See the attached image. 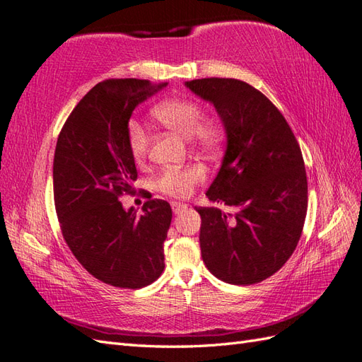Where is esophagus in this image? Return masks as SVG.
<instances>
[{"instance_id": "obj_1", "label": "esophagus", "mask_w": 362, "mask_h": 362, "mask_svg": "<svg viewBox=\"0 0 362 362\" xmlns=\"http://www.w3.org/2000/svg\"><path fill=\"white\" fill-rule=\"evenodd\" d=\"M172 209H173L175 214H180V212H182V211H186L187 206L182 204V203H172Z\"/></svg>"}]
</instances>
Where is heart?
<instances>
[{"mask_svg": "<svg viewBox=\"0 0 362 362\" xmlns=\"http://www.w3.org/2000/svg\"><path fill=\"white\" fill-rule=\"evenodd\" d=\"M154 119L184 139H190L203 150H212L222 142V124L203 120V107L194 100L178 98L159 103L151 110ZM128 150L136 162H144L150 148V134L139 122H129L127 129ZM204 180V170L198 165L168 167L154 180V187L168 197L186 198L198 182Z\"/></svg>", "mask_w": 362, "mask_h": 362, "instance_id": "obj_1", "label": "heart"}]
</instances>
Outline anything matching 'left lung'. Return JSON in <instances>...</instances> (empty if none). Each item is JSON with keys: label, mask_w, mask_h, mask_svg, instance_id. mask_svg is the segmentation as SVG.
I'll return each instance as SVG.
<instances>
[{"label": "left lung", "mask_w": 362, "mask_h": 362, "mask_svg": "<svg viewBox=\"0 0 362 362\" xmlns=\"http://www.w3.org/2000/svg\"><path fill=\"white\" fill-rule=\"evenodd\" d=\"M186 86L212 103L223 122L225 158L206 195L234 209L195 208L203 262L225 283H261L287 262L303 231L308 181L300 145L278 107L253 86L233 78Z\"/></svg>", "instance_id": "obj_1"}]
</instances>
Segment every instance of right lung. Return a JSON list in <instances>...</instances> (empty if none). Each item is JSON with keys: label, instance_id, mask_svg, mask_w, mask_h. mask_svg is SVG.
<instances>
[{"label": "right lung", "instance_id": "obj_1", "mask_svg": "<svg viewBox=\"0 0 362 362\" xmlns=\"http://www.w3.org/2000/svg\"><path fill=\"white\" fill-rule=\"evenodd\" d=\"M164 86L103 81L71 110L56 144L53 190L64 239L88 274L122 289L148 286L165 267L170 204L150 198L137 216L119 200L134 192L131 182L137 180L127 142L131 114Z\"/></svg>", "mask_w": 362, "mask_h": 362}]
</instances>
